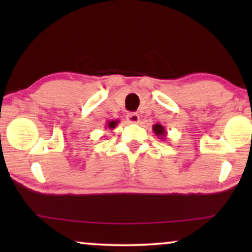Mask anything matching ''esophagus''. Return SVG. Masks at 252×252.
Here are the masks:
<instances>
[{
  "label": "esophagus",
  "instance_id": "obj_1",
  "mask_svg": "<svg viewBox=\"0 0 252 252\" xmlns=\"http://www.w3.org/2000/svg\"><path fill=\"white\" fill-rule=\"evenodd\" d=\"M126 119H127V122L130 124H136V123H139L140 116L137 115V113L132 112V113H128V115L126 116Z\"/></svg>",
  "mask_w": 252,
  "mask_h": 252
}]
</instances>
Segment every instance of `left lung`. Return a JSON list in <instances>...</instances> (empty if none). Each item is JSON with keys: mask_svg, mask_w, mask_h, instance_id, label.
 <instances>
[{"mask_svg": "<svg viewBox=\"0 0 252 252\" xmlns=\"http://www.w3.org/2000/svg\"><path fill=\"white\" fill-rule=\"evenodd\" d=\"M154 133L156 134V136L159 137L160 140H165V136H166V130H165V127L161 126L160 124H155L153 126Z\"/></svg>", "mask_w": 252, "mask_h": 252, "instance_id": "1", "label": "left lung"}]
</instances>
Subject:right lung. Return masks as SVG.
<instances>
[{
    "instance_id": "add662e5",
    "label": "right lung",
    "mask_w": 252,
    "mask_h": 252,
    "mask_svg": "<svg viewBox=\"0 0 252 252\" xmlns=\"http://www.w3.org/2000/svg\"><path fill=\"white\" fill-rule=\"evenodd\" d=\"M117 124H118V120H108L106 122V127L109 129H113L117 126Z\"/></svg>"
}]
</instances>
